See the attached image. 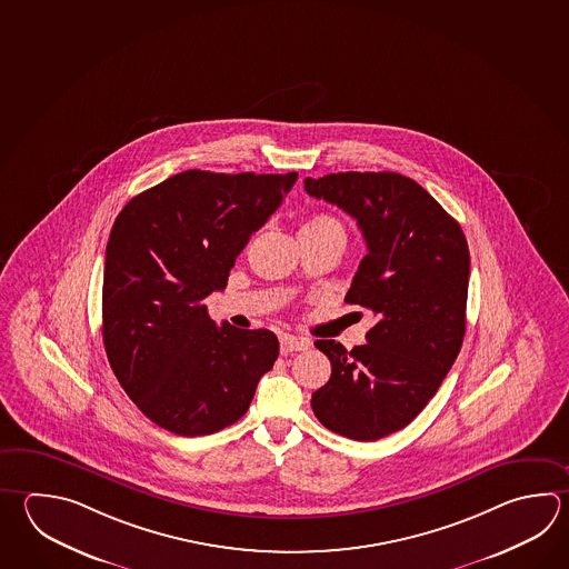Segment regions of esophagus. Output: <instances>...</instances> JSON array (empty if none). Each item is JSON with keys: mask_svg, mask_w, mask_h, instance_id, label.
<instances>
[{"mask_svg": "<svg viewBox=\"0 0 569 569\" xmlns=\"http://www.w3.org/2000/svg\"><path fill=\"white\" fill-rule=\"evenodd\" d=\"M308 346H310V343L306 342V340H300V338H296V336H290V333L281 336V340H279V350H281V355H293V352H303V350H308Z\"/></svg>", "mask_w": 569, "mask_h": 569, "instance_id": "esophagus-1", "label": "esophagus"}]
</instances>
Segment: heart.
Returning a JSON list of instances; mask_svg holds the SVG:
<instances>
[{"label": "heart", "instance_id": "heart-1", "mask_svg": "<svg viewBox=\"0 0 569 569\" xmlns=\"http://www.w3.org/2000/svg\"><path fill=\"white\" fill-rule=\"evenodd\" d=\"M301 229H308V231H328V233H338L343 237V229L333 217L330 214H313L310 217Z\"/></svg>", "mask_w": 569, "mask_h": 569}]
</instances>
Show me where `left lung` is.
I'll list each match as a JSON object with an SVG mask.
<instances>
[{"instance_id":"8db88e82","label":"left lung","mask_w":569,"mask_h":569,"mask_svg":"<svg viewBox=\"0 0 569 569\" xmlns=\"http://www.w3.org/2000/svg\"><path fill=\"white\" fill-rule=\"evenodd\" d=\"M303 187L355 217L368 253L346 301L376 316L368 343L350 352L316 342L332 376L311 395V408L336 435L382 439L417 419L459 356L469 246L461 226L405 174L333 172Z\"/></svg>"}]
</instances>
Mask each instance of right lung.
<instances>
[{
	"mask_svg": "<svg viewBox=\"0 0 569 569\" xmlns=\"http://www.w3.org/2000/svg\"><path fill=\"white\" fill-rule=\"evenodd\" d=\"M298 172L193 171L132 197L107 243L102 340L120 387L161 429L201 437L241 419L278 360L269 330L209 318L251 233Z\"/></svg>",
	"mask_w": 569,
	"mask_h": 569,
	"instance_id": "add662e5",
	"label": "right lung"
}]
</instances>
